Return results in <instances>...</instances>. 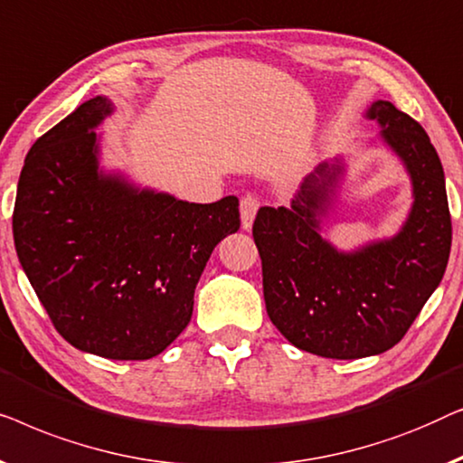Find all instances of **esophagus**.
<instances>
[{
	"label": "esophagus",
	"mask_w": 463,
	"mask_h": 463,
	"mask_svg": "<svg viewBox=\"0 0 463 463\" xmlns=\"http://www.w3.org/2000/svg\"><path fill=\"white\" fill-rule=\"evenodd\" d=\"M260 207V199L253 193H247L243 199H241V224H243L245 231L251 229L253 218H256Z\"/></svg>",
	"instance_id": "1"
}]
</instances>
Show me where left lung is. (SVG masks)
I'll return each mask as SVG.
<instances>
[{"label":"left lung","instance_id":"obj_1","mask_svg":"<svg viewBox=\"0 0 463 463\" xmlns=\"http://www.w3.org/2000/svg\"><path fill=\"white\" fill-rule=\"evenodd\" d=\"M413 186L411 212L392 239L337 251L321 237L344 164L306 175L291 207H260L253 241L262 258L270 321L296 348L325 359H363L402 340L439 288L451 251L445 172L418 121L388 100L367 110Z\"/></svg>","mask_w":463,"mask_h":463}]
</instances>
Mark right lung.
<instances>
[{
	"instance_id": "1",
	"label": "right lung",
	"mask_w": 463,
	"mask_h": 463,
	"mask_svg": "<svg viewBox=\"0 0 463 463\" xmlns=\"http://www.w3.org/2000/svg\"><path fill=\"white\" fill-rule=\"evenodd\" d=\"M109 99L83 102L31 146L12 232L50 321L71 346L146 361L193 317L213 247L239 231V199L188 203L99 167Z\"/></svg>"
}]
</instances>
